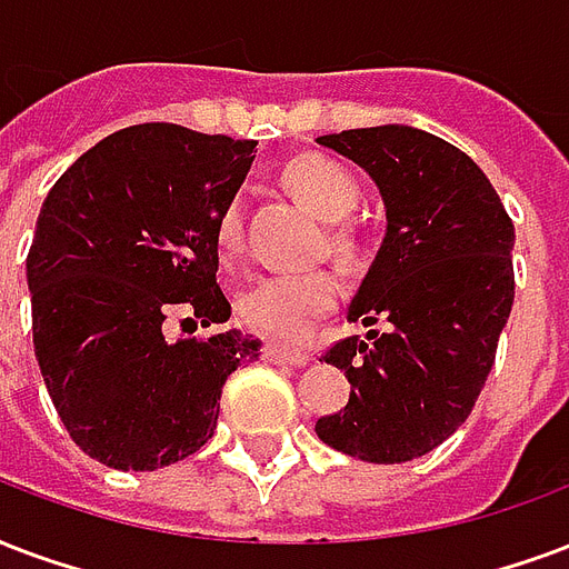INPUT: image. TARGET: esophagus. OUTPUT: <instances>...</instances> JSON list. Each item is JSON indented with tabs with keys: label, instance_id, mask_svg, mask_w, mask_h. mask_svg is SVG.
<instances>
[{
	"label": "esophagus",
	"instance_id": "obj_1",
	"mask_svg": "<svg viewBox=\"0 0 569 569\" xmlns=\"http://www.w3.org/2000/svg\"><path fill=\"white\" fill-rule=\"evenodd\" d=\"M263 360L272 362V366H290V369H302L309 357L306 353H293V350H284V348H276V345H267L263 348Z\"/></svg>",
	"mask_w": 569,
	"mask_h": 569
}]
</instances>
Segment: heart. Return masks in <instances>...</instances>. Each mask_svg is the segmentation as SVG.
Returning <instances> with one entry per match:
<instances>
[{
    "label": "heart",
    "instance_id": "obj_1",
    "mask_svg": "<svg viewBox=\"0 0 569 569\" xmlns=\"http://www.w3.org/2000/svg\"><path fill=\"white\" fill-rule=\"evenodd\" d=\"M284 186L290 194L323 221H345L360 203V186L339 161L323 156H300L284 168ZM242 237V203L228 200L216 221V246L221 258L239 249ZM332 246L341 258L357 254V242L348 233H336ZM339 300V281L327 269L309 272H279L263 276L237 302L242 327L279 345H300L311 336L315 323L330 315Z\"/></svg>",
    "mask_w": 569,
    "mask_h": 569
}]
</instances>
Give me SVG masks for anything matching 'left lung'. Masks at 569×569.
Wrapping results in <instances>:
<instances>
[{
	"label": "left lung",
	"instance_id": "obj_1",
	"mask_svg": "<svg viewBox=\"0 0 569 569\" xmlns=\"http://www.w3.org/2000/svg\"><path fill=\"white\" fill-rule=\"evenodd\" d=\"M318 143L369 173L387 233L348 306V320L383 330L323 353L350 399L315 431L362 462H411L468 420L492 371L516 293L512 221L486 173L429 131L350 128Z\"/></svg>",
	"mask_w": 569,
	"mask_h": 569
}]
</instances>
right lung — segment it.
<instances>
[{"instance_id": "right-lung-1", "label": "right lung", "mask_w": 569, "mask_h": 569, "mask_svg": "<svg viewBox=\"0 0 569 569\" xmlns=\"http://www.w3.org/2000/svg\"><path fill=\"white\" fill-rule=\"evenodd\" d=\"M254 147L170 122L131 126L47 194L26 258L36 360L68 435L107 468L156 471L198 452L228 375L258 360L260 341L239 330L168 332L173 311L194 330V318H230L216 221Z\"/></svg>"}]
</instances>
